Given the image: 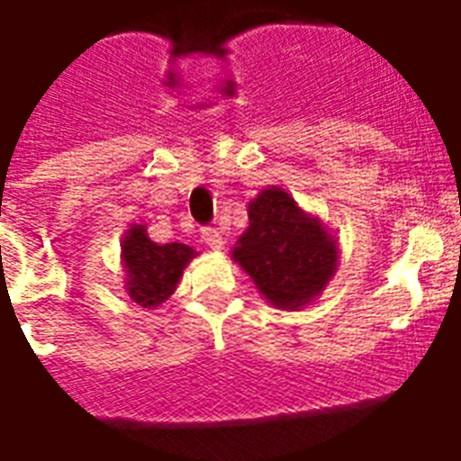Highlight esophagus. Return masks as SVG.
I'll use <instances>...</instances> for the list:
<instances>
[{
  "label": "esophagus",
  "mask_w": 461,
  "mask_h": 461,
  "mask_svg": "<svg viewBox=\"0 0 461 461\" xmlns=\"http://www.w3.org/2000/svg\"><path fill=\"white\" fill-rule=\"evenodd\" d=\"M201 234H203V244L210 246L212 251H220V249L224 246V239H222V234H220V230H217V227H203Z\"/></svg>",
  "instance_id": "34e87169"
}]
</instances>
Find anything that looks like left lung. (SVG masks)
<instances>
[{
	"label": "left lung",
	"instance_id": "1",
	"mask_svg": "<svg viewBox=\"0 0 461 461\" xmlns=\"http://www.w3.org/2000/svg\"><path fill=\"white\" fill-rule=\"evenodd\" d=\"M234 260L267 302L299 308L321 294L332 277L337 246L287 191L273 186L249 205V230L239 239Z\"/></svg>",
	"mask_w": 461,
	"mask_h": 461
}]
</instances>
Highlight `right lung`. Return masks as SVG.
<instances>
[{
    "mask_svg": "<svg viewBox=\"0 0 461 461\" xmlns=\"http://www.w3.org/2000/svg\"><path fill=\"white\" fill-rule=\"evenodd\" d=\"M129 273V296L140 306H158L176 289L184 267L194 258L186 244L159 246L150 241L143 227H133L122 246Z\"/></svg>",
    "mask_w": 461,
    "mask_h": 461,
    "instance_id": "1",
    "label": "right lung"
}]
</instances>
